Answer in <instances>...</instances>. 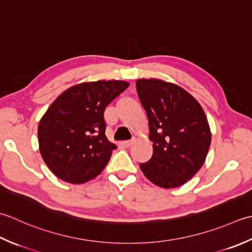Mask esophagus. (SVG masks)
Segmentation results:
<instances>
[{
    "label": "esophagus",
    "instance_id": "obj_1",
    "mask_svg": "<svg viewBox=\"0 0 252 252\" xmlns=\"http://www.w3.org/2000/svg\"><path fill=\"white\" fill-rule=\"evenodd\" d=\"M133 140H127V141H123V146H124L125 148H129L131 145H132Z\"/></svg>",
    "mask_w": 252,
    "mask_h": 252
}]
</instances>
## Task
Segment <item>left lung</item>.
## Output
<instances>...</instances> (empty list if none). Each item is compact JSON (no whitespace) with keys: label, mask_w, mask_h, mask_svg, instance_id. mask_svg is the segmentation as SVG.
Segmentation results:
<instances>
[{"label":"left lung","mask_w":252,"mask_h":252,"mask_svg":"<svg viewBox=\"0 0 252 252\" xmlns=\"http://www.w3.org/2000/svg\"><path fill=\"white\" fill-rule=\"evenodd\" d=\"M137 94L147 112L153 155L140 164L158 187L176 188L203 165L211 131L199 102L182 87L160 79H138Z\"/></svg>","instance_id":"8db88e82"}]
</instances>
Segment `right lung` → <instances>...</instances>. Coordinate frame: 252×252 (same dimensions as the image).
Wrapping results in <instances>:
<instances>
[{
  "label": "right lung",
  "mask_w": 252,
  "mask_h": 252,
  "mask_svg": "<svg viewBox=\"0 0 252 252\" xmlns=\"http://www.w3.org/2000/svg\"><path fill=\"white\" fill-rule=\"evenodd\" d=\"M129 84L97 80L70 87L40 120L39 150L55 176L70 184L95 178L117 148L105 136L104 111Z\"/></svg>",
  "instance_id": "1"
}]
</instances>
